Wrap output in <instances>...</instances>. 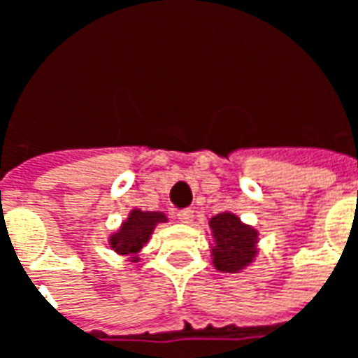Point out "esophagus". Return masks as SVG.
<instances>
[{"mask_svg":"<svg viewBox=\"0 0 358 358\" xmlns=\"http://www.w3.org/2000/svg\"><path fill=\"white\" fill-rule=\"evenodd\" d=\"M178 220H180V222H184V224H189V222L194 220V210H192V209L180 210Z\"/></svg>","mask_w":358,"mask_h":358,"instance_id":"esophagus-1","label":"esophagus"}]
</instances>
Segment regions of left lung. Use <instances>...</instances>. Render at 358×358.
Returning <instances> with one entry per match:
<instances>
[{
	"label": "left lung",
	"mask_w": 358,
	"mask_h": 358,
	"mask_svg": "<svg viewBox=\"0 0 358 358\" xmlns=\"http://www.w3.org/2000/svg\"><path fill=\"white\" fill-rule=\"evenodd\" d=\"M210 259L213 266L220 272H241L259 255V230L245 224L230 210L218 213L209 220Z\"/></svg>",
	"instance_id": "obj_1"
}]
</instances>
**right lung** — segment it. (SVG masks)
<instances>
[{
	"instance_id": "add662e5",
	"label": "right lung",
	"mask_w": 358,
	"mask_h": 358,
	"mask_svg": "<svg viewBox=\"0 0 358 358\" xmlns=\"http://www.w3.org/2000/svg\"><path fill=\"white\" fill-rule=\"evenodd\" d=\"M161 222H169L166 215L161 210H141L134 207L117 230L107 238V243L117 255L128 257L130 263H140V251L148 245L151 234Z\"/></svg>"
}]
</instances>
